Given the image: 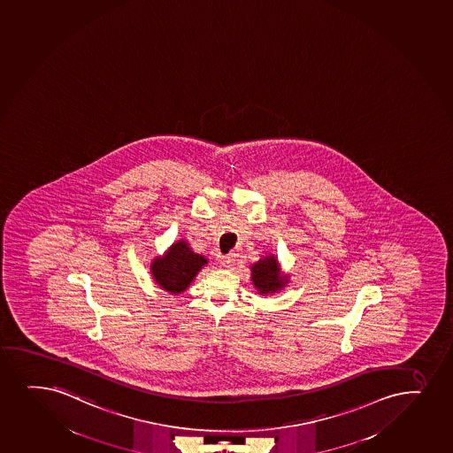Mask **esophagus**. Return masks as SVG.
<instances>
[{
	"instance_id": "obj_1",
	"label": "esophagus",
	"mask_w": 453,
	"mask_h": 453,
	"mask_svg": "<svg viewBox=\"0 0 453 453\" xmlns=\"http://www.w3.org/2000/svg\"><path fill=\"white\" fill-rule=\"evenodd\" d=\"M235 263V254L222 255L220 257V265L225 267H231Z\"/></svg>"
}]
</instances>
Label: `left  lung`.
<instances>
[{"label":"left lung","instance_id":"left-lung-1","mask_svg":"<svg viewBox=\"0 0 453 453\" xmlns=\"http://www.w3.org/2000/svg\"><path fill=\"white\" fill-rule=\"evenodd\" d=\"M252 281L254 286L258 288L261 295H267V293H275L284 287V280L280 275V267L276 263L275 257H265L263 260L255 263L252 267Z\"/></svg>","mask_w":453,"mask_h":453}]
</instances>
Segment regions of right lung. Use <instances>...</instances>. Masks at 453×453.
Segmentation results:
<instances>
[{
  "label": "right lung",
  "mask_w": 453,
  "mask_h": 453,
  "mask_svg": "<svg viewBox=\"0 0 453 453\" xmlns=\"http://www.w3.org/2000/svg\"><path fill=\"white\" fill-rule=\"evenodd\" d=\"M203 265L207 260L203 255L195 254L182 240L173 243L165 257L154 260L151 272L158 286L177 295L188 288Z\"/></svg>",
  "instance_id": "add662e5"
}]
</instances>
